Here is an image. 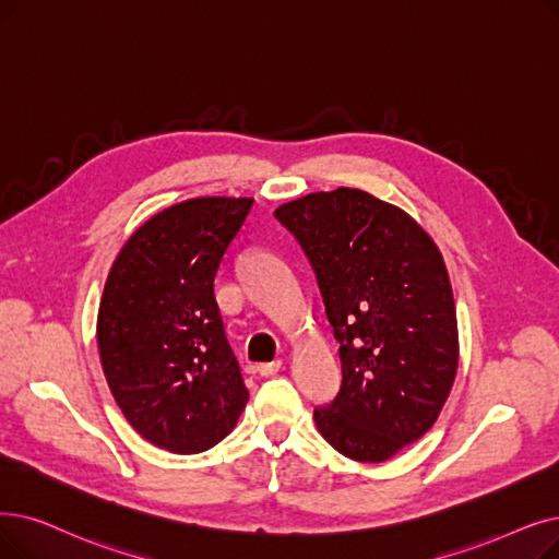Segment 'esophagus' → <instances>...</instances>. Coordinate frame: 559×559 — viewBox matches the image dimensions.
Returning a JSON list of instances; mask_svg holds the SVG:
<instances>
[{
  "label": "esophagus",
  "instance_id": "obj_1",
  "mask_svg": "<svg viewBox=\"0 0 559 559\" xmlns=\"http://www.w3.org/2000/svg\"><path fill=\"white\" fill-rule=\"evenodd\" d=\"M283 362L281 360H272V362H260L258 366V374L260 377H274L281 370Z\"/></svg>",
  "mask_w": 559,
  "mask_h": 559
}]
</instances>
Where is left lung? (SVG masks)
<instances>
[{"instance_id": "left-lung-1", "label": "left lung", "mask_w": 559, "mask_h": 559, "mask_svg": "<svg viewBox=\"0 0 559 559\" xmlns=\"http://www.w3.org/2000/svg\"><path fill=\"white\" fill-rule=\"evenodd\" d=\"M304 249L340 343L343 383L314 408L354 461L391 459L436 423L459 360L448 270L431 237L372 193L337 187L274 212Z\"/></svg>"}]
</instances>
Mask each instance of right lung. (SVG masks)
<instances>
[{
    "instance_id": "add662e5",
    "label": "right lung",
    "mask_w": 559,
    "mask_h": 559,
    "mask_svg": "<svg viewBox=\"0 0 559 559\" xmlns=\"http://www.w3.org/2000/svg\"><path fill=\"white\" fill-rule=\"evenodd\" d=\"M253 199H191L145 222L118 253L98 310L100 362L128 423L197 454L233 431L249 391L214 297Z\"/></svg>"
}]
</instances>
